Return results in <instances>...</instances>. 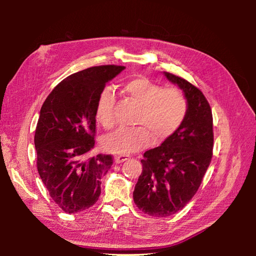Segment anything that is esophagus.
Wrapping results in <instances>:
<instances>
[{"label":"esophagus","instance_id":"esophagus-1","mask_svg":"<svg viewBox=\"0 0 256 256\" xmlns=\"http://www.w3.org/2000/svg\"><path fill=\"white\" fill-rule=\"evenodd\" d=\"M128 159H130V156H128V154H120V156H116V157H115V162L120 164V162H125V160H128Z\"/></svg>","mask_w":256,"mask_h":256}]
</instances>
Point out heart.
<instances>
[{
    "label": "heart",
    "instance_id": "obj_1",
    "mask_svg": "<svg viewBox=\"0 0 256 256\" xmlns=\"http://www.w3.org/2000/svg\"><path fill=\"white\" fill-rule=\"evenodd\" d=\"M123 92L138 106L134 124L138 126L120 128L104 138V149L115 154H130L144 148L152 138L160 144L176 133L184 123L188 102L177 88H162L146 76L125 81ZM115 94L110 89L102 90L96 105V120L105 128H112L114 118Z\"/></svg>",
    "mask_w": 256,
    "mask_h": 256
}]
</instances>
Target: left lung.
Masks as SVG:
<instances>
[{"label":"left lung","instance_id":"left-lung-1","mask_svg":"<svg viewBox=\"0 0 256 256\" xmlns=\"http://www.w3.org/2000/svg\"><path fill=\"white\" fill-rule=\"evenodd\" d=\"M183 90L188 112L182 126L162 146L146 151L142 172L133 192L136 206L146 214L168 216L188 204L202 183L214 150V120L200 89L183 78L164 72Z\"/></svg>","mask_w":256,"mask_h":256}]
</instances>
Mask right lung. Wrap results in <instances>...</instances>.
<instances>
[{
    "label": "right lung",
    "mask_w": 256,
    "mask_h": 256,
    "mask_svg": "<svg viewBox=\"0 0 256 256\" xmlns=\"http://www.w3.org/2000/svg\"><path fill=\"white\" fill-rule=\"evenodd\" d=\"M99 66L73 73L52 90L40 110L34 146L37 170L50 198L66 214L98 201L112 154L90 156L96 138V105L106 84L124 70Z\"/></svg>",
    "instance_id": "obj_1"
}]
</instances>
